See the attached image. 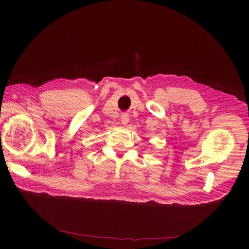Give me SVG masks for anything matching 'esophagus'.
<instances>
[{
    "instance_id": "esophagus-1",
    "label": "esophagus",
    "mask_w": 249,
    "mask_h": 249,
    "mask_svg": "<svg viewBox=\"0 0 249 249\" xmlns=\"http://www.w3.org/2000/svg\"><path fill=\"white\" fill-rule=\"evenodd\" d=\"M120 121H121V123L123 125H127L129 123V116L127 114H123L121 116V120Z\"/></svg>"
}]
</instances>
